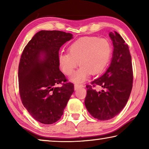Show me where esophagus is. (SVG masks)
<instances>
[{
	"mask_svg": "<svg viewBox=\"0 0 149 149\" xmlns=\"http://www.w3.org/2000/svg\"><path fill=\"white\" fill-rule=\"evenodd\" d=\"M83 87H84V85H82V84H75L74 85V89L77 90L79 89V88Z\"/></svg>",
	"mask_w": 149,
	"mask_h": 149,
	"instance_id": "esophagus-1",
	"label": "esophagus"
}]
</instances>
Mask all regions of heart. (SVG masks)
I'll list each match as a JSON object with an SVG mask.
<instances>
[{
    "instance_id": "b5f03b06",
    "label": "heart",
    "mask_w": 149,
    "mask_h": 149,
    "mask_svg": "<svg viewBox=\"0 0 149 149\" xmlns=\"http://www.w3.org/2000/svg\"><path fill=\"white\" fill-rule=\"evenodd\" d=\"M112 52V45L108 40L83 37L70 45L68 53L59 55L58 62L60 68L67 75H72L79 63L81 66L73 75L71 80L80 83L84 81L90 73L95 75L104 71L110 62Z\"/></svg>"
}]
</instances>
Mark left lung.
Listing matches in <instances>:
<instances>
[{"mask_svg":"<svg viewBox=\"0 0 149 149\" xmlns=\"http://www.w3.org/2000/svg\"><path fill=\"white\" fill-rule=\"evenodd\" d=\"M114 50L109 68L101 77L86 85L85 105L93 117L102 121L110 120L125 107L133 87V68L129 47L116 31L110 32ZM96 84L103 89L97 92Z\"/></svg>","mask_w":149,"mask_h":149,"instance_id":"obj_1","label":"left lung"}]
</instances>
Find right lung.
Listing matches in <instances>:
<instances>
[{
	"label": "right lung",
	"instance_id": "1",
	"mask_svg": "<svg viewBox=\"0 0 149 149\" xmlns=\"http://www.w3.org/2000/svg\"><path fill=\"white\" fill-rule=\"evenodd\" d=\"M73 38L60 31L37 33L24 48L18 67L19 91L22 104L29 114L44 124L60 119L74 84L68 82L59 69V50ZM57 84L62 86L56 87Z\"/></svg>",
	"mask_w": 149,
	"mask_h": 149
}]
</instances>
